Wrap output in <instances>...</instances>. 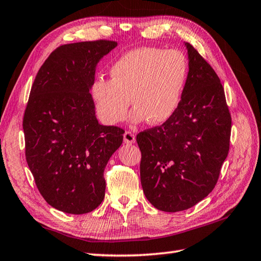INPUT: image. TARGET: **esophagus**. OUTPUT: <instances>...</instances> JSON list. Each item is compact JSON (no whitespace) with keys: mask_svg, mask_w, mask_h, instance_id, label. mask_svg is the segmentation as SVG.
<instances>
[{"mask_svg":"<svg viewBox=\"0 0 261 261\" xmlns=\"http://www.w3.org/2000/svg\"><path fill=\"white\" fill-rule=\"evenodd\" d=\"M123 139H124V142L127 143V145H132V143L136 142V136L135 134H132L131 131H125L123 135Z\"/></svg>","mask_w":261,"mask_h":261,"instance_id":"esophagus-1","label":"esophagus"}]
</instances>
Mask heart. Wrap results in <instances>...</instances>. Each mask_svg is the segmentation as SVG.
I'll return each mask as SVG.
<instances>
[{"label":"heart","instance_id":"obj_1","mask_svg":"<svg viewBox=\"0 0 261 261\" xmlns=\"http://www.w3.org/2000/svg\"><path fill=\"white\" fill-rule=\"evenodd\" d=\"M111 81L96 80L91 87L97 113L108 124L123 121L130 107L132 120L158 125L178 108L187 80V62L175 49L142 47L125 53L110 69Z\"/></svg>","mask_w":261,"mask_h":261}]
</instances>
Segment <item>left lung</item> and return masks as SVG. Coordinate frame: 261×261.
<instances>
[{
    "mask_svg": "<svg viewBox=\"0 0 261 261\" xmlns=\"http://www.w3.org/2000/svg\"><path fill=\"white\" fill-rule=\"evenodd\" d=\"M188 74L178 108L162 125L137 136L140 178L147 199L179 212L213 191L228 157L231 114L214 69L190 43Z\"/></svg>",
    "mask_w": 261,
    "mask_h": 261,
    "instance_id": "obj_1",
    "label": "left lung"
}]
</instances>
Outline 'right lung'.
<instances>
[{"mask_svg":"<svg viewBox=\"0 0 261 261\" xmlns=\"http://www.w3.org/2000/svg\"><path fill=\"white\" fill-rule=\"evenodd\" d=\"M118 43L63 45L49 55L33 82L23 116L25 159L46 202L85 214L105 196L104 169L124 130L102 125L91 87L97 63Z\"/></svg>","mask_w":261,"mask_h":261,"instance_id":"obj_1","label":"right lung"}]
</instances>
